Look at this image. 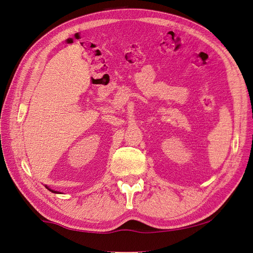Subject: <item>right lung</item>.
I'll return each instance as SVG.
<instances>
[{
    "mask_svg": "<svg viewBox=\"0 0 253 253\" xmlns=\"http://www.w3.org/2000/svg\"><path fill=\"white\" fill-rule=\"evenodd\" d=\"M48 191H50V192H53V193H57V194H61V192H59V191H55V190H53V189H50L49 187H47V186H44Z\"/></svg>",
    "mask_w": 253,
    "mask_h": 253,
    "instance_id": "obj_1",
    "label": "right lung"
}]
</instances>
